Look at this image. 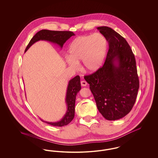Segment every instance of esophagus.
Returning a JSON list of instances; mask_svg holds the SVG:
<instances>
[{"label": "esophagus", "instance_id": "34e87169", "mask_svg": "<svg viewBox=\"0 0 158 158\" xmlns=\"http://www.w3.org/2000/svg\"><path fill=\"white\" fill-rule=\"evenodd\" d=\"M81 85L82 86H86V85H87V82H86V81H81Z\"/></svg>", "mask_w": 158, "mask_h": 158}]
</instances>
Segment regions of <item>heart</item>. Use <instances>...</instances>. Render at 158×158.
Listing matches in <instances>:
<instances>
[{"label": "heart", "instance_id": "obj_1", "mask_svg": "<svg viewBox=\"0 0 158 158\" xmlns=\"http://www.w3.org/2000/svg\"><path fill=\"white\" fill-rule=\"evenodd\" d=\"M108 51V43L103 35L95 33L75 38L68 47L67 63L73 68H77L82 61L83 69L94 73L104 64Z\"/></svg>", "mask_w": 158, "mask_h": 158}]
</instances>
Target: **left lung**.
<instances>
[{"mask_svg": "<svg viewBox=\"0 0 158 158\" xmlns=\"http://www.w3.org/2000/svg\"><path fill=\"white\" fill-rule=\"evenodd\" d=\"M109 43L102 68L84 77L89 84L98 111L107 120H116L130 112L139 88L135 55L125 38L108 27L97 28Z\"/></svg>", "mask_w": 158, "mask_h": 158, "instance_id": "1", "label": "left lung"}]
</instances>
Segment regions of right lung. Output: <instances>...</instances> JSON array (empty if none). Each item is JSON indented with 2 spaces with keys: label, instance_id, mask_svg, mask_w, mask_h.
I'll return each instance as SVG.
<instances>
[{
  "label": "right lung",
  "instance_id": "right-lung-1",
  "mask_svg": "<svg viewBox=\"0 0 158 158\" xmlns=\"http://www.w3.org/2000/svg\"><path fill=\"white\" fill-rule=\"evenodd\" d=\"M75 34L71 31H57L42 30L32 38L29 44L27 45L25 53L30 48L31 46L38 41H47L58 45L62 48L63 44ZM81 89V84L80 82V76H76L74 78L69 81L68 83L65 102L67 105V110L63 118L60 121L56 122H48L41 121L50 124L53 126L62 127L69 124L73 119L75 116L76 97L77 94Z\"/></svg>",
  "mask_w": 158,
  "mask_h": 158
}]
</instances>
